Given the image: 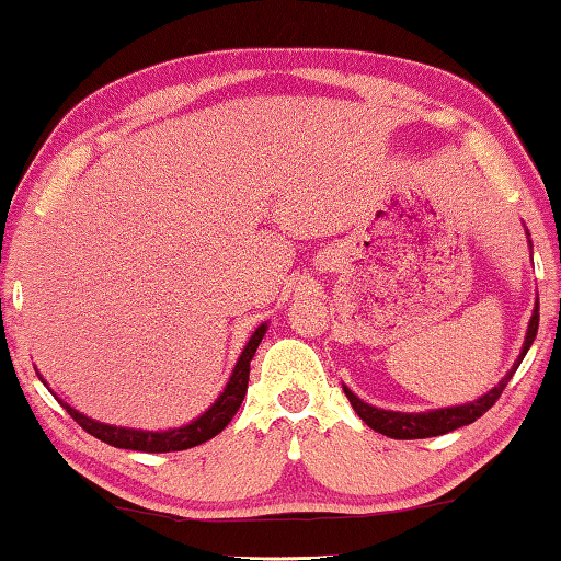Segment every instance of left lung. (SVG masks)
I'll use <instances>...</instances> for the list:
<instances>
[{
	"label": "left lung",
	"instance_id": "left-lung-1",
	"mask_svg": "<svg viewBox=\"0 0 561 561\" xmlns=\"http://www.w3.org/2000/svg\"><path fill=\"white\" fill-rule=\"evenodd\" d=\"M537 328H539V300L535 302L533 318H529V325H527L525 345H523V352H519V357L513 365V369H510L507 375L497 381V387L490 389L488 394H483L480 399L470 401V404H463V407H446V409H434V411H421V414H401V411H387V409H377L371 404H365V401H362L357 394H352L347 387H342V389H345L352 409L357 411V416L365 421L369 428L379 431L381 436L399 438V440L444 436V434H448V431H456L460 426L473 424L476 419L483 416L485 411L495 404L500 394H503V389L507 387V381L513 379V375L517 371L519 362L525 359L529 345L535 342Z\"/></svg>",
	"mask_w": 561,
	"mask_h": 561
}]
</instances>
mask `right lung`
<instances>
[{
  "label": "right lung",
  "instance_id": "1",
  "mask_svg": "<svg viewBox=\"0 0 561 561\" xmlns=\"http://www.w3.org/2000/svg\"><path fill=\"white\" fill-rule=\"evenodd\" d=\"M268 325H259L251 335V340L245 342V347L241 352L239 362L231 371L229 381H226L224 391L219 394V399L204 411L202 416H196L194 421H190L186 426L180 428H167V431H140V428H123V426H111V424H101V421H93L83 416L81 411H76L73 407L64 404V409L71 414V419L76 421L78 426L85 428L88 434L105 440L107 446L115 448H127V450H142V454H170V450H186L204 444V440L214 438L216 434L229 426V421L233 419L236 411H239L241 401L245 397V389H249V371H251V359L259 350L261 340L265 335ZM42 379V377H38ZM44 381V379H42ZM46 385V381H44Z\"/></svg>",
  "mask_w": 561,
  "mask_h": 561
}]
</instances>
